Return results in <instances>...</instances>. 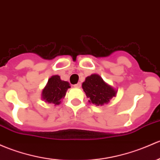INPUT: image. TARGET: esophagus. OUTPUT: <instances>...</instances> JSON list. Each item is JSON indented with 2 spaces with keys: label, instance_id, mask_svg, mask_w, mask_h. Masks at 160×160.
<instances>
[{
  "label": "esophagus",
  "instance_id": "1",
  "mask_svg": "<svg viewBox=\"0 0 160 160\" xmlns=\"http://www.w3.org/2000/svg\"><path fill=\"white\" fill-rule=\"evenodd\" d=\"M73 87H76V88H80V87H81V83H77V84H75L74 86H73Z\"/></svg>",
  "mask_w": 160,
  "mask_h": 160
}]
</instances>
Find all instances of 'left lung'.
I'll return each mask as SVG.
<instances>
[{
	"mask_svg": "<svg viewBox=\"0 0 160 160\" xmlns=\"http://www.w3.org/2000/svg\"><path fill=\"white\" fill-rule=\"evenodd\" d=\"M82 88L87 98H89V102L97 106L108 103L117 93V91L104 82L98 74H92L87 77L82 84Z\"/></svg>",
	"mask_w": 160,
	"mask_h": 160,
	"instance_id": "1",
	"label": "left lung"
}]
</instances>
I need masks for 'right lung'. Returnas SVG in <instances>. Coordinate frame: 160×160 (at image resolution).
I'll return each instance as SVG.
<instances>
[{"label": "right lung", "mask_w": 160, "mask_h": 160, "mask_svg": "<svg viewBox=\"0 0 160 160\" xmlns=\"http://www.w3.org/2000/svg\"><path fill=\"white\" fill-rule=\"evenodd\" d=\"M68 88H70L68 82L61 80L58 75L52 76L42 91L41 97L45 102L59 105L61 102L60 100L66 95Z\"/></svg>", "instance_id": "1"}]
</instances>
